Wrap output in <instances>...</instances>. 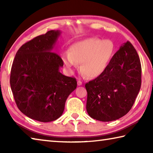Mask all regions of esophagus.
<instances>
[{
	"label": "esophagus",
	"mask_w": 153,
	"mask_h": 153,
	"mask_svg": "<svg viewBox=\"0 0 153 153\" xmlns=\"http://www.w3.org/2000/svg\"><path fill=\"white\" fill-rule=\"evenodd\" d=\"M82 82L80 81V80H78L77 81V86H82Z\"/></svg>",
	"instance_id": "esophagus-1"
}]
</instances>
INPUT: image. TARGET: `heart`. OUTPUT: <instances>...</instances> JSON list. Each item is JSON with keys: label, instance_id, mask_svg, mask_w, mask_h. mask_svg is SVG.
I'll return each instance as SVG.
<instances>
[{"label": "heart", "instance_id": "heart-1", "mask_svg": "<svg viewBox=\"0 0 153 153\" xmlns=\"http://www.w3.org/2000/svg\"><path fill=\"white\" fill-rule=\"evenodd\" d=\"M114 53L115 46L111 40L88 38L72 45L63 59L69 71H73L76 64L80 63L83 74L95 78L105 71Z\"/></svg>", "mask_w": 153, "mask_h": 153}]
</instances>
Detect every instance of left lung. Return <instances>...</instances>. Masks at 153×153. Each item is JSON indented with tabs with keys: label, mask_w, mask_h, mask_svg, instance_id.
I'll return each mask as SVG.
<instances>
[{
	"label": "left lung",
	"mask_w": 153,
	"mask_h": 153,
	"mask_svg": "<svg viewBox=\"0 0 153 153\" xmlns=\"http://www.w3.org/2000/svg\"><path fill=\"white\" fill-rule=\"evenodd\" d=\"M141 74L139 56L128 41L115 53L104 73L85 85L88 115L101 121H114L126 115L140 89Z\"/></svg>",
	"instance_id": "obj_1"
}]
</instances>
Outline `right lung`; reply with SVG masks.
Instances as JSON below:
<instances>
[{"label":"right lung","instance_id":"1","mask_svg":"<svg viewBox=\"0 0 153 153\" xmlns=\"http://www.w3.org/2000/svg\"><path fill=\"white\" fill-rule=\"evenodd\" d=\"M60 34L50 30L25 43L11 67L10 84L18 108L41 122L60 117L67 97L77 87L76 78L60 73L63 61L53 52Z\"/></svg>","mask_w":153,"mask_h":153}]
</instances>
